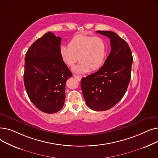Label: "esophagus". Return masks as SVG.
I'll return each instance as SVG.
<instances>
[{"label": "esophagus", "instance_id": "34e87169", "mask_svg": "<svg viewBox=\"0 0 158 158\" xmlns=\"http://www.w3.org/2000/svg\"><path fill=\"white\" fill-rule=\"evenodd\" d=\"M73 77H74V78H76L79 81H80L81 79V76H77V75H73Z\"/></svg>", "mask_w": 158, "mask_h": 158}]
</instances>
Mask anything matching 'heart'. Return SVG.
Segmentation results:
<instances>
[{"label":"heart","mask_w":158,"mask_h":158,"mask_svg":"<svg viewBox=\"0 0 158 158\" xmlns=\"http://www.w3.org/2000/svg\"><path fill=\"white\" fill-rule=\"evenodd\" d=\"M60 53L70 67L80 60L73 71L85 73L102 67L106 58L107 45L101 37L77 35L71 40L69 45L61 46Z\"/></svg>","instance_id":"obj_1"}]
</instances>
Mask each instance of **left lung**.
I'll use <instances>...</instances> for the list:
<instances>
[{
    "mask_svg": "<svg viewBox=\"0 0 158 158\" xmlns=\"http://www.w3.org/2000/svg\"><path fill=\"white\" fill-rule=\"evenodd\" d=\"M110 39L111 51L102 67L81 81L87 106L92 110H110L125 95L131 80L133 61L126 41L114 32L97 31Z\"/></svg>",
    "mask_w": 158,
    "mask_h": 158,
    "instance_id": "8db88e82",
    "label": "left lung"
}]
</instances>
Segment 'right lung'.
I'll use <instances>...</instances> for the list:
<instances>
[{
  "label": "right lung",
  "instance_id": "right-lung-1",
  "mask_svg": "<svg viewBox=\"0 0 158 158\" xmlns=\"http://www.w3.org/2000/svg\"><path fill=\"white\" fill-rule=\"evenodd\" d=\"M61 41L54 33H45L25 57L23 82L28 97L38 110L49 114L62 109L66 81L72 76L60 53Z\"/></svg>",
  "mask_w": 158,
  "mask_h": 158
}]
</instances>
